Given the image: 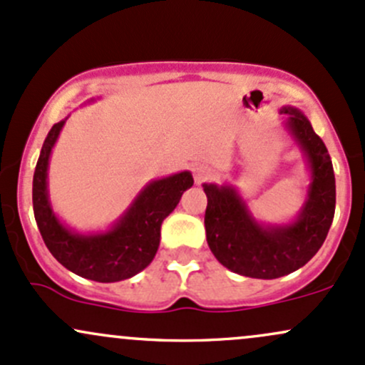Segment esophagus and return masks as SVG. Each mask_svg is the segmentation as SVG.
Instances as JSON below:
<instances>
[{"label":"esophagus","mask_w":365,"mask_h":365,"mask_svg":"<svg viewBox=\"0 0 365 365\" xmlns=\"http://www.w3.org/2000/svg\"><path fill=\"white\" fill-rule=\"evenodd\" d=\"M212 178V170H210L209 167L205 165H198L195 167V179H197L198 184H202L203 181H207V179Z\"/></svg>","instance_id":"obj_1"}]
</instances>
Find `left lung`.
Returning <instances> with one entry per match:
<instances>
[{"label": "left lung", "mask_w": 365, "mask_h": 365, "mask_svg": "<svg viewBox=\"0 0 365 365\" xmlns=\"http://www.w3.org/2000/svg\"><path fill=\"white\" fill-rule=\"evenodd\" d=\"M285 130L307 158L309 184L299 214L285 225H262L231 184H203L207 244L222 266L250 278L289 275L319 252L336 209V179L324 140L303 111L284 106Z\"/></svg>", "instance_id": "left-lung-1"}]
</instances>
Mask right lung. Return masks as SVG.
<instances>
[{"label": "right lung", "instance_id": "add662e5", "mask_svg": "<svg viewBox=\"0 0 365 365\" xmlns=\"http://www.w3.org/2000/svg\"><path fill=\"white\" fill-rule=\"evenodd\" d=\"M66 120L50 128L34 170L33 209L38 230L52 256L69 272L104 284L127 280L153 261L160 245L163 219L178 207L184 191L193 186V175L184 170L155 179L139 191L111 228L78 233L61 222L48 198L50 155Z\"/></svg>", "mask_w": 365, "mask_h": 365}]
</instances>
